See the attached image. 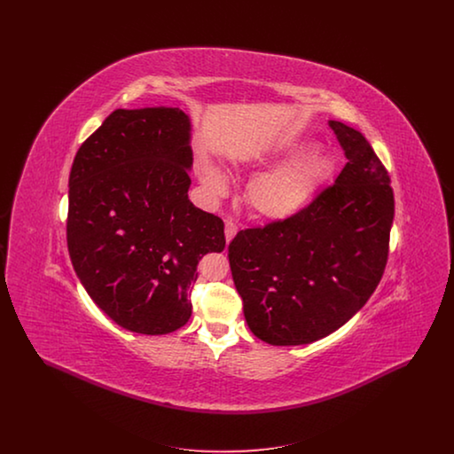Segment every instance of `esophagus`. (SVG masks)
<instances>
[{"mask_svg": "<svg viewBox=\"0 0 454 454\" xmlns=\"http://www.w3.org/2000/svg\"><path fill=\"white\" fill-rule=\"evenodd\" d=\"M238 233V226L237 223H233V221H226L224 223V238H226V241L230 243L235 235Z\"/></svg>", "mask_w": 454, "mask_h": 454, "instance_id": "esophagus-1", "label": "esophagus"}]
</instances>
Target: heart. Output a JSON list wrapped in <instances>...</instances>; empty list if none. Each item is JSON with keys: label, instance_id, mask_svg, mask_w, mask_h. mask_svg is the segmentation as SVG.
Masks as SVG:
<instances>
[{"label": "heart", "instance_id": "1", "mask_svg": "<svg viewBox=\"0 0 454 454\" xmlns=\"http://www.w3.org/2000/svg\"><path fill=\"white\" fill-rule=\"evenodd\" d=\"M313 148V141H300L262 158L263 163L278 160L282 163L250 180L245 200L255 216L267 221H286L309 204L333 167L328 153ZM199 172L209 194L221 195L228 191V176L213 158L204 156Z\"/></svg>", "mask_w": 454, "mask_h": 454}]
</instances>
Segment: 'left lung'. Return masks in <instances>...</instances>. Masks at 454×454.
<instances>
[{
  "instance_id": "left-lung-1",
  "label": "left lung",
  "mask_w": 454,
  "mask_h": 454,
  "mask_svg": "<svg viewBox=\"0 0 454 454\" xmlns=\"http://www.w3.org/2000/svg\"><path fill=\"white\" fill-rule=\"evenodd\" d=\"M347 163L296 216L238 231L228 247L248 328L270 346H302L347 324L381 281L395 199L366 137L328 121Z\"/></svg>"
}]
</instances>
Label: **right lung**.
Instances as JSON below:
<instances>
[{
  "instance_id": "1",
  "label": "right lung",
  "mask_w": 454,
  "mask_h": 454,
  "mask_svg": "<svg viewBox=\"0 0 454 454\" xmlns=\"http://www.w3.org/2000/svg\"><path fill=\"white\" fill-rule=\"evenodd\" d=\"M191 117L117 108L76 153L67 250L88 296L115 324L165 335L192 313L197 263L223 252L224 223L189 199Z\"/></svg>"
}]
</instances>
